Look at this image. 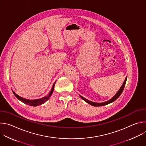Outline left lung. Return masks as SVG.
I'll use <instances>...</instances> for the list:
<instances>
[{"label":"left lung","instance_id":"8db88e82","mask_svg":"<svg viewBox=\"0 0 146 146\" xmlns=\"http://www.w3.org/2000/svg\"><path fill=\"white\" fill-rule=\"evenodd\" d=\"M127 77L125 78V80L123 83L122 86H121V87L120 88V89L119 90V91L117 92V93L109 100L107 101V102H103V103H95V102H91L87 99H86V98H84V97H82L81 96H80V97L84 100L85 102H86L87 103H88V104H90V105H92V106H105V105H108V104H109L110 103H112L114 101H115L119 96L121 94V93L122 92L123 89H124V87H125V84H126V81H127Z\"/></svg>","mask_w":146,"mask_h":146}]
</instances>
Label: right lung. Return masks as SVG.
Wrapping results in <instances>:
<instances>
[{"mask_svg": "<svg viewBox=\"0 0 146 146\" xmlns=\"http://www.w3.org/2000/svg\"><path fill=\"white\" fill-rule=\"evenodd\" d=\"M55 82L54 83V84L52 86V89H51V91H50V94L47 96H45L43 98H41V99H36V100H28V99H26L25 98H23L22 97H21L19 96H18V95H17L13 91V94H14V95L15 96V97L18 99L20 101H21L22 102H23L25 104H27V105H29V106H37L38 105H42V104H43L44 103H45L49 98L51 96V95H52L53 91H54V86H55Z\"/></svg>", "mask_w": 146, "mask_h": 146, "instance_id": "obj_1", "label": "right lung"}]
</instances>
